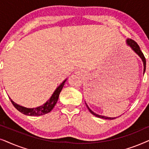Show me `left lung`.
I'll return each mask as SVG.
<instances>
[{"instance_id":"1","label":"left lung","mask_w":149,"mask_h":149,"mask_svg":"<svg viewBox=\"0 0 149 149\" xmlns=\"http://www.w3.org/2000/svg\"><path fill=\"white\" fill-rule=\"evenodd\" d=\"M126 43L128 46H130L131 49H132V51H134V52H135L136 54L138 55V56L140 57V59H141L142 62H143V66H144V71H143V73L144 74V72H145V70H146V59L144 58V54H142V52H141V50H140V47L138 46V45L136 43V42L134 41V40H132V39H129V38H127V40H126ZM85 104H86L87 109L89 111V112L93 115L95 117H99V118H102V119H116L117 117H105V116H102V115H97V114L95 113L94 112L91 111V110L89 109V107L87 106V104L85 102Z\"/></svg>"}]
</instances>
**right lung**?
Listing matches in <instances>:
<instances>
[{
  "mask_svg": "<svg viewBox=\"0 0 149 149\" xmlns=\"http://www.w3.org/2000/svg\"><path fill=\"white\" fill-rule=\"evenodd\" d=\"M66 80L67 79H65V80L57 87L56 90L54 91V92L53 93L52 96L49 97V99L45 103L43 104L41 106H39V107H38L26 108L14 102L10 97L9 99L11 100L12 104H13V105L15 107V109H17V111H19L20 113L24 114V115L28 116H40L45 115V114L52 111V110L54 109L55 105L56 104L59 97V95H60L61 91H62Z\"/></svg>",
  "mask_w": 149,
  "mask_h": 149,
  "instance_id": "1",
  "label": "right lung"
}]
</instances>
